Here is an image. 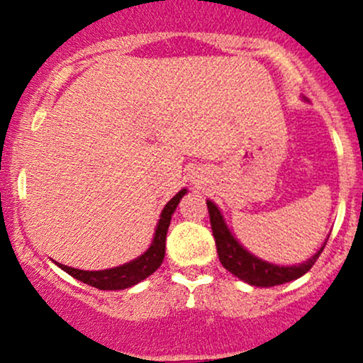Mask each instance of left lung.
Masks as SVG:
<instances>
[{
	"instance_id": "8db88e82",
	"label": "left lung",
	"mask_w": 363,
	"mask_h": 363,
	"mask_svg": "<svg viewBox=\"0 0 363 363\" xmlns=\"http://www.w3.org/2000/svg\"><path fill=\"white\" fill-rule=\"evenodd\" d=\"M207 209H209L211 228H213L216 248H218V255L223 267L230 271L231 274H235L236 278L252 284V286H276V284H283L300 278L305 272L311 271V267L315 264V260L319 259L320 252L325 247L324 243L313 257L308 259L307 262L298 264V266H274V264L264 262V260L252 255L236 242L214 202L207 201Z\"/></svg>"
}]
</instances>
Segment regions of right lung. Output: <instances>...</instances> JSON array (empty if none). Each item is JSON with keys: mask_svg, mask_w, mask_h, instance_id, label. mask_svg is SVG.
<instances>
[{"mask_svg": "<svg viewBox=\"0 0 363 363\" xmlns=\"http://www.w3.org/2000/svg\"><path fill=\"white\" fill-rule=\"evenodd\" d=\"M186 194V190L183 189L174 195L171 201L166 203L164 209L161 213V219L157 223L156 235H154L152 243L147 248L144 255L132 260V262L123 264L120 267H113V269H104V271H80L75 267L63 266V264L56 262V266H60L61 269L67 271L68 274L73 276L75 279L82 281V283L89 284V286L97 288V290H125V288L133 286V284L140 283L142 279H145L147 276L152 274L154 271L162 264L164 259V248H166V233H168L171 214L177 209L178 202L183 195Z\"/></svg>", "mask_w": 363, "mask_h": 363, "instance_id": "right-lung-1", "label": "right lung"}]
</instances>
